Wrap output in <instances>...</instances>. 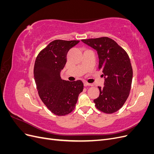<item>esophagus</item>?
I'll list each match as a JSON object with an SVG mask.
<instances>
[{
    "mask_svg": "<svg viewBox=\"0 0 154 154\" xmlns=\"http://www.w3.org/2000/svg\"><path fill=\"white\" fill-rule=\"evenodd\" d=\"M83 85H84V86H92L93 85L92 84H91V83H88L87 82L83 83Z\"/></svg>",
    "mask_w": 154,
    "mask_h": 154,
    "instance_id": "esophagus-1",
    "label": "esophagus"
}]
</instances>
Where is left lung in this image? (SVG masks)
Returning a JSON list of instances; mask_svg holds the SVG:
<instances>
[{
    "instance_id": "obj_1",
    "label": "left lung",
    "mask_w": 154,
    "mask_h": 154,
    "mask_svg": "<svg viewBox=\"0 0 154 154\" xmlns=\"http://www.w3.org/2000/svg\"><path fill=\"white\" fill-rule=\"evenodd\" d=\"M97 51L99 69L105 78L104 86L97 87L100 95L94 100L96 108L106 114L119 110L128 98L133 71L127 52L108 37L82 40Z\"/></svg>"
}]
</instances>
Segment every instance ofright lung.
Returning <instances> with one entry per match:
<instances>
[{"label":"right lung","instance_id":"1","mask_svg":"<svg viewBox=\"0 0 154 154\" xmlns=\"http://www.w3.org/2000/svg\"><path fill=\"white\" fill-rule=\"evenodd\" d=\"M79 42V40H54L40 51L35 60L34 78L39 96L45 106L57 116L71 112L83 89L82 81L71 82L60 77L67 62L68 51Z\"/></svg>","mask_w":154,"mask_h":154}]
</instances>
